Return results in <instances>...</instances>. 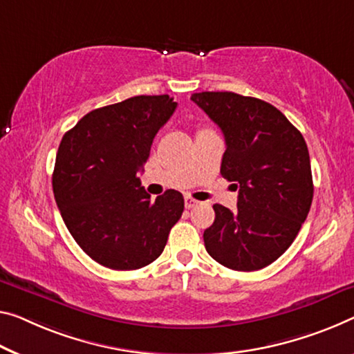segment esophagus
Masks as SVG:
<instances>
[{
	"label": "esophagus",
	"mask_w": 354,
	"mask_h": 354,
	"mask_svg": "<svg viewBox=\"0 0 354 354\" xmlns=\"http://www.w3.org/2000/svg\"><path fill=\"white\" fill-rule=\"evenodd\" d=\"M199 203L196 199H193V198H189V196H185V207L187 209H193V207H196V205H198Z\"/></svg>",
	"instance_id": "esophagus-1"
}]
</instances>
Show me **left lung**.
<instances>
[{
    "label": "left lung",
    "mask_w": 354,
    "mask_h": 354,
    "mask_svg": "<svg viewBox=\"0 0 354 354\" xmlns=\"http://www.w3.org/2000/svg\"><path fill=\"white\" fill-rule=\"evenodd\" d=\"M226 140L221 176L239 188L237 209L214 205L204 245L232 270H259L295 241L313 199L306 140L279 109L232 91L192 95Z\"/></svg>",
    "instance_id": "left-lung-1"
}]
</instances>
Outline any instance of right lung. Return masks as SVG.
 Segmentation results:
<instances>
[{
	"label": "right lung",
	"instance_id": "add662e5",
	"mask_svg": "<svg viewBox=\"0 0 354 354\" xmlns=\"http://www.w3.org/2000/svg\"><path fill=\"white\" fill-rule=\"evenodd\" d=\"M176 107L167 95L134 96L95 109L63 136L52 176L57 205L74 241L104 268L153 263L182 216V193L151 201L138 177Z\"/></svg>",
	"mask_w": 354,
	"mask_h": 354
}]
</instances>
